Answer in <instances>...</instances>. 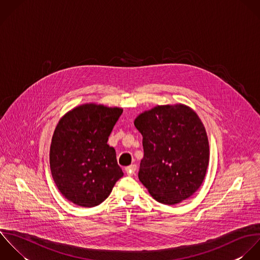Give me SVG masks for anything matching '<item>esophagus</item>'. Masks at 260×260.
<instances>
[{
  "label": "esophagus",
  "mask_w": 260,
  "mask_h": 260,
  "mask_svg": "<svg viewBox=\"0 0 260 260\" xmlns=\"http://www.w3.org/2000/svg\"><path fill=\"white\" fill-rule=\"evenodd\" d=\"M136 170H137V165H135V164L129 165V166H127V167L125 168V172H126L127 175H134L135 172H136Z\"/></svg>",
  "instance_id": "esophagus-1"
}]
</instances>
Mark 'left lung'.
Instances as JSON below:
<instances>
[{"instance_id":"left-lung-1","label":"left lung","mask_w":260,"mask_h":260,"mask_svg":"<svg viewBox=\"0 0 260 260\" xmlns=\"http://www.w3.org/2000/svg\"><path fill=\"white\" fill-rule=\"evenodd\" d=\"M135 126L143 136L139 179L164 205L190 198L202 185L210 160L206 128L183 104L158 105L141 113Z\"/></svg>"}]
</instances>
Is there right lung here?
I'll return each instance as SVG.
<instances>
[{"label": "right lung", "mask_w": 260, "mask_h": 260, "mask_svg": "<svg viewBox=\"0 0 260 260\" xmlns=\"http://www.w3.org/2000/svg\"><path fill=\"white\" fill-rule=\"evenodd\" d=\"M121 113L118 107L89 103L58 121L49 151L50 171L60 193L73 204L100 205L123 176L115 150L107 144Z\"/></svg>", "instance_id": "1"}]
</instances>
